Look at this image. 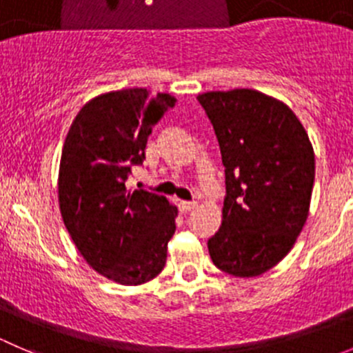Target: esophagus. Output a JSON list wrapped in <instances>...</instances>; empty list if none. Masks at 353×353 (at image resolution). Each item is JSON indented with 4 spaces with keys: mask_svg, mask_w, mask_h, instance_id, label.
Instances as JSON below:
<instances>
[{
    "mask_svg": "<svg viewBox=\"0 0 353 353\" xmlns=\"http://www.w3.org/2000/svg\"><path fill=\"white\" fill-rule=\"evenodd\" d=\"M196 201H179V208L183 210V212H191L193 208H196Z\"/></svg>",
    "mask_w": 353,
    "mask_h": 353,
    "instance_id": "34e87169",
    "label": "esophagus"
}]
</instances>
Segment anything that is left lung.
Listing matches in <instances>:
<instances>
[{
	"mask_svg": "<svg viewBox=\"0 0 353 353\" xmlns=\"http://www.w3.org/2000/svg\"><path fill=\"white\" fill-rule=\"evenodd\" d=\"M225 167L222 227L208 239L216 268L256 276L282 261L307 219L314 152L283 102L256 90L198 95Z\"/></svg>",
	"mask_w": 353,
	"mask_h": 353,
	"instance_id": "1",
	"label": "left lung"
}]
</instances>
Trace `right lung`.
Masks as SVG:
<instances>
[{
	"label": "right lung",
	"instance_id": "obj_1",
	"mask_svg": "<svg viewBox=\"0 0 353 353\" xmlns=\"http://www.w3.org/2000/svg\"><path fill=\"white\" fill-rule=\"evenodd\" d=\"M176 105L169 94L126 88L92 99L66 134L59 208L88 265L121 285H140L165 266L177 208L147 190L128 191L157 121Z\"/></svg>",
	"mask_w": 353,
	"mask_h": 353
}]
</instances>
